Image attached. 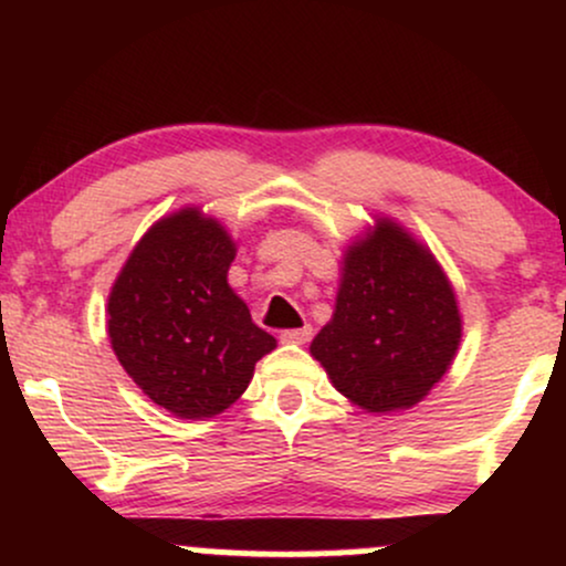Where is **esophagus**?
<instances>
[{"instance_id": "1", "label": "esophagus", "mask_w": 566, "mask_h": 566, "mask_svg": "<svg viewBox=\"0 0 566 566\" xmlns=\"http://www.w3.org/2000/svg\"><path fill=\"white\" fill-rule=\"evenodd\" d=\"M311 335H314L311 324H303V327H297V329H284V333L279 335V340L290 343V346H303V343L311 340Z\"/></svg>"}]
</instances>
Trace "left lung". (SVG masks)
Wrapping results in <instances>:
<instances>
[{
    "mask_svg": "<svg viewBox=\"0 0 566 566\" xmlns=\"http://www.w3.org/2000/svg\"><path fill=\"white\" fill-rule=\"evenodd\" d=\"M460 335L458 297L437 258L399 223L378 218L343 255L335 314L311 356L356 407L394 412L444 378Z\"/></svg>",
    "mask_w": 566,
    "mask_h": 566,
    "instance_id": "1",
    "label": "left lung"
}]
</instances>
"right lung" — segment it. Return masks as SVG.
<instances>
[{
  "instance_id": "right-lung-1",
  "label": "right lung",
  "mask_w": 566,
  "mask_h": 566,
  "mask_svg": "<svg viewBox=\"0 0 566 566\" xmlns=\"http://www.w3.org/2000/svg\"><path fill=\"white\" fill-rule=\"evenodd\" d=\"M237 244L216 218L184 207L157 220L116 276L108 337L154 405L186 420L229 409L255 361L276 348L229 287Z\"/></svg>"
}]
</instances>
